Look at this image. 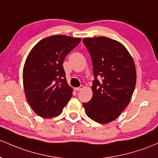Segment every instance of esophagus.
Returning <instances> with one entry per match:
<instances>
[{
  "mask_svg": "<svg viewBox=\"0 0 158 158\" xmlns=\"http://www.w3.org/2000/svg\"><path fill=\"white\" fill-rule=\"evenodd\" d=\"M84 89V86L83 85H81V86H79V87H78V88H75V91H77V92H79V91H82V89Z\"/></svg>",
  "mask_w": 158,
  "mask_h": 158,
  "instance_id": "esophagus-1",
  "label": "esophagus"
}]
</instances>
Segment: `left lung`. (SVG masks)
Here are the masks:
<instances>
[{
	"instance_id": "left-lung-1",
	"label": "left lung",
	"mask_w": 158,
	"mask_h": 158,
	"mask_svg": "<svg viewBox=\"0 0 158 158\" xmlns=\"http://www.w3.org/2000/svg\"><path fill=\"white\" fill-rule=\"evenodd\" d=\"M82 41L90 53L94 76L92 99L82 105L89 118L109 123L132 98L136 83L135 62L125 46L116 40L101 36Z\"/></svg>"
}]
</instances>
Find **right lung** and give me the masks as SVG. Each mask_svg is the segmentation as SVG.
Masks as SVG:
<instances>
[{"mask_svg": "<svg viewBox=\"0 0 158 158\" xmlns=\"http://www.w3.org/2000/svg\"><path fill=\"white\" fill-rule=\"evenodd\" d=\"M80 38L49 36L39 41L28 54L23 71L26 99L39 117L52 118L62 113L73 96L63 63Z\"/></svg>", "mask_w": 158, "mask_h": 158, "instance_id": "1", "label": "right lung"}]
</instances>
